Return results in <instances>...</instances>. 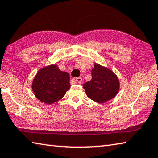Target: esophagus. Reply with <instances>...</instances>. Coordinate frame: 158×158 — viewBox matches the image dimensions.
I'll return each mask as SVG.
<instances>
[{
    "label": "esophagus",
    "mask_w": 158,
    "mask_h": 158,
    "mask_svg": "<svg viewBox=\"0 0 158 158\" xmlns=\"http://www.w3.org/2000/svg\"><path fill=\"white\" fill-rule=\"evenodd\" d=\"M74 81L78 83H81L82 81V78L81 77H77V78L74 79Z\"/></svg>",
    "instance_id": "esophagus-1"
}]
</instances>
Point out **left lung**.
<instances>
[{
  "label": "left lung",
  "mask_w": 158,
  "mask_h": 158,
  "mask_svg": "<svg viewBox=\"0 0 158 158\" xmlns=\"http://www.w3.org/2000/svg\"><path fill=\"white\" fill-rule=\"evenodd\" d=\"M92 79L83 85L88 97L96 102L104 103L114 98L119 90V81L110 69L95 63Z\"/></svg>",
  "instance_id": "obj_1"
}]
</instances>
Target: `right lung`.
Wrapping results in <instances>:
<instances>
[{
    "instance_id": "add662e5",
    "label": "right lung",
    "mask_w": 158,
    "mask_h": 158,
    "mask_svg": "<svg viewBox=\"0 0 158 158\" xmlns=\"http://www.w3.org/2000/svg\"><path fill=\"white\" fill-rule=\"evenodd\" d=\"M69 88V74L60 70L56 65L40 69L32 84L35 97L48 105L63 98Z\"/></svg>"
}]
</instances>
